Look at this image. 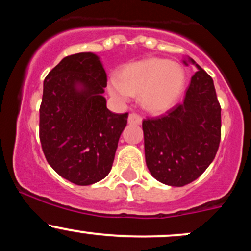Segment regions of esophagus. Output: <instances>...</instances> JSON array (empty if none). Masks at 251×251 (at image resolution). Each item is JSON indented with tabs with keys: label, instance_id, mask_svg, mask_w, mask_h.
Wrapping results in <instances>:
<instances>
[{
	"label": "esophagus",
	"instance_id": "1",
	"mask_svg": "<svg viewBox=\"0 0 251 251\" xmlns=\"http://www.w3.org/2000/svg\"><path fill=\"white\" fill-rule=\"evenodd\" d=\"M143 122V118L137 113H131L128 116V124H133V125H140Z\"/></svg>",
	"mask_w": 251,
	"mask_h": 251
}]
</instances>
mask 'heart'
I'll list each match as a JSON object with an SVG mask.
<instances>
[{"mask_svg": "<svg viewBox=\"0 0 251 251\" xmlns=\"http://www.w3.org/2000/svg\"><path fill=\"white\" fill-rule=\"evenodd\" d=\"M185 73L177 62L163 59H146L126 66L119 76L109 81V93L120 100H128L140 93L143 107L159 113L174 106L183 91Z\"/></svg>", "mask_w": 251, "mask_h": 251, "instance_id": "b5f03b06", "label": "heart"}]
</instances>
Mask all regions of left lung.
I'll return each instance as SVG.
<instances>
[{"label": "left lung", "instance_id": "obj_1", "mask_svg": "<svg viewBox=\"0 0 251 251\" xmlns=\"http://www.w3.org/2000/svg\"><path fill=\"white\" fill-rule=\"evenodd\" d=\"M197 67L181 103L143 120L145 160L157 180L184 186L212 163L221 142V105L212 77ZM188 65L186 61H184Z\"/></svg>", "mask_w": 251, "mask_h": 251}]
</instances>
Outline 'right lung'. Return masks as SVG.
I'll use <instances>...</instances> for the list:
<instances>
[{
    "instance_id": "add662e5",
    "label": "right lung",
    "mask_w": 251,
    "mask_h": 251,
    "mask_svg": "<svg viewBox=\"0 0 251 251\" xmlns=\"http://www.w3.org/2000/svg\"><path fill=\"white\" fill-rule=\"evenodd\" d=\"M107 75L99 56L63 57L43 81L40 142L57 175L76 185H91L111 171L128 113L106 107Z\"/></svg>"
}]
</instances>
